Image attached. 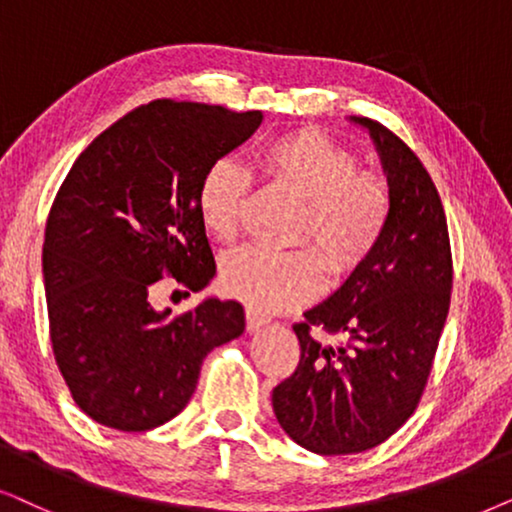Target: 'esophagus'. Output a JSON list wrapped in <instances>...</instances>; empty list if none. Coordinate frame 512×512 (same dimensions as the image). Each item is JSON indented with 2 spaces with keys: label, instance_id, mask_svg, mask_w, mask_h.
<instances>
[{
  "label": "esophagus",
  "instance_id": "1",
  "mask_svg": "<svg viewBox=\"0 0 512 512\" xmlns=\"http://www.w3.org/2000/svg\"><path fill=\"white\" fill-rule=\"evenodd\" d=\"M267 323H269V318L264 316V313L255 311V309H248V311H245V325H248V330H250V332L260 330V327H262V325H267Z\"/></svg>",
  "mask_w": 512,
  "mask_h": 512
}]
</instances>
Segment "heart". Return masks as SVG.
<instances>
[{
	"instance_id": "obj_1",
	"label": "heart",
	"mask_w": 512,
	"mask_h": 512,
	"mask_svg": "<svg viewBox=\"0 0 512 512\" xmlns=\"http://www.w3.org/2000/svg\"><path fill=\"white\" fill-rule=\"evenodd\" d=\"M262 163L285 189L304 199L292 250L241 245L222 260V283L260 311L290 309L311 299L332 276H349L370 260L384 238L391 196L377 175L358 170L349 149L318 131H295L271 140ZM250 177L231 159L203 170L196 206L203 227L220 241L236 236Z\"/></svg>"
}]
</instances>
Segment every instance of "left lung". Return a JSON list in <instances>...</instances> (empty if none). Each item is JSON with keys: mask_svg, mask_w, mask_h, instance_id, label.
I'll list each match as a JSON object with an SVG mask.
<instances>
[{"mask_svg": "<svg viewBox=\"0 0 512 512\" xmlns=\"http://www.w3.org/2000/svg\"><path fill=\"white\" fill-rule=\"evenodd\" d=\"M351 119L377 145L391 215L370 260L292 325L297 370L271 395L283 431L325 456L377 447L412 417L431 377L454 278L445 208L424 163L379 121Z\"/></svg>", "mask_w": 512, "mask_h": 512, "instance_id": "8db88e82", "label": "left lung"}]
</instances>
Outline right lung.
<instances>
[{
	"instance_id": "right-lung-1",
	"label": "right lung",
	"mask_w": 512,
	"mask_h": 512,
	"mask_svg": "<svg viewBox=\"0 0 512 512\" xmlns=\"http://www.w3.org/2000/svg\"><path fill=\"white\" fill-rule=\"evenodd\" d=\"M260 124L262 112L152 100L102 131L60 185L42 257L49 332L74 403L98 424L138 433L177 417L203 358L245 330L234 299L173 316L149 297L163 276L187 295L213 281L196 189Z\"/></svg>"
}]
</instances>
